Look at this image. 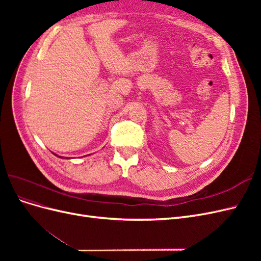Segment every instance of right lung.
Masks as SVG:
<instances>
[{
  "mask_svg": "<svg viewBox=\"0 0 261 261\" xmlns=\"http://www.w3.org/2000/svg\"><path fill=\"white\" fill-rule=\"evenodd\" d=\"M55 155H57V154H55ZM60 158H61V156H60Z\"/></svg>",
  "mask_w": 261,
  "mask_h": 261,
  "instance_id": "right-lung-1",
  "label": "right lung"
}]
</instances>
